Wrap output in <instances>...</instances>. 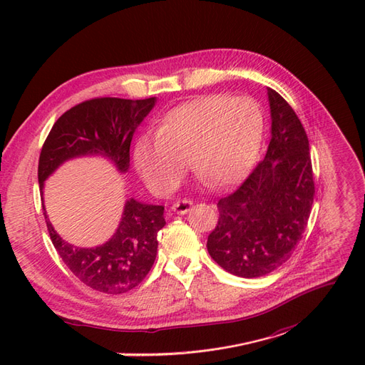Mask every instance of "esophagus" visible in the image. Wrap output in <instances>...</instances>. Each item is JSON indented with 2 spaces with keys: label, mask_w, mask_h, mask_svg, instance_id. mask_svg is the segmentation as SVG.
Masks as SVG:
<instances>
[{
  "label": "esophagus",
  "mask_w": 365,
  "mask_h": 365,
  "mask_svg": "<svg viewBox=\"0 0 365 365\" xmlns=\"http://www.w3.org/2000/svg\"><path fill=\"white\" fill-rule=\"evenodd\" d=\"M192 207V201L191 200H180V201H175V203L173 205L171 210L179 213V215H185L191 210Z\"/></svg>",
  "instance_id": "1"
}]
</instances>
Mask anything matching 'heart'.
<instances>
[{"instance_id":"heart-1","label":"heart","mask_w":365,"mask_h":365,"mask_svg":"<svg viewBox=\"0 0 365 365\" xmlns=\"http://www.w3.org/2000/svg\"><path fill=\"white\" fill-rule=\"evenodd\" d=\"M263 114L250 98L213 94L170 111L158 133H145L135 147V162L152 191L178 185L191 158L192 170L213 187L244 180L259 156Z\"/></svg>"}]
</instances>
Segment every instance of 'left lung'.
<instances>
[{
	"label": "left lung",
	"instance_id": "8db88e82",
	"mask_svg": "<svg viewBox=\"0 0 365 365\" xmlns=\"http://www.w3.org/2000/svg\"><path fill=\"white\" fill-rule=\"evenodd\" d=\"M271 143L264 159L237 190L220 198L207 237L210 257L227 272L259 278L286 263L302 239L314 200L312 156L293 108L267 88Z\"/></svg>",
	"mask_w": 365,
	"mask_h": 365
}]
</instances>
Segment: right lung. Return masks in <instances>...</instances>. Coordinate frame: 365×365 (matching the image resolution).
Returning a JSON list of instances; mask_svg holds the SVG:
<instances>
[{"instance_id":"right-lung-1","label":"right lung","mask_w":365,"mask_h":365,"mask_svg":"<svg viewBox=\"0 0 365 365\" xmlns=\"http://www.w3.org/2000/svg\"><path fill=\"white\" fill-rule=\"evenodd\" d=\"M156 98H94L66 111L43 143L38 158V185L63 162L86 155L113 160L120 173L129 170V148L133 132L152 111ZM53 247L72 274L93 290L120 294L137 287L150 271L158 251V232L165 225L164 206L145 205L129 198L114 236L96 248L67 244L53 230L43 206Z\"/></svg>"}]
</instances>
